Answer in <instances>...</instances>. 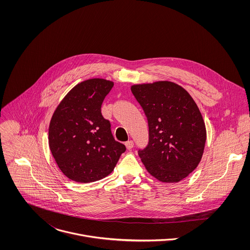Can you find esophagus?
Instances as JSON below:
<instances>
[{
  "label": "esophagus",
  "mask_w": 250,
  "mask_h": 250,
  "mask_svg": "<svg viewBox=\"0 0 250 250\" xmlns=\"http://www.w3.org/2000/svg\"><path fill=\"white\" fill-rule=\"evenodd\" d=\"M125 145H126L127 149H128V150H130V149H132V148H133V146H134V142H133V141H128V142H126V143H125Z\"/></svg>",
  "instance_id": "34e87169"
}]
</instances>
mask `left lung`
<instances>
[{"label": "left lung", "mask_w": 250, "mask_h": 250, "mask_svg": "<svg viewBox=\"0 0 250 250\" xmlns=\"http://www.w3.org/2000/svg\"><path fill=\"white\" fill-rule=\"evenodd\" d=\"M149 127V142L139 156L155 178L175 183L198 166L206 143L201 112L182 86L167 81L132 85Z\"/></svg>", "instance_id": "left-lung-1"}]
</instances>
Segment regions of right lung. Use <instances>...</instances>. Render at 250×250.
<instances>
[{"label": "right lung", "instance_id": "obj_1", "mask_svg": "<svg viewBox=\"0 0 250 250\" xmlns=\"http://www.w3.org/2000/svg\"><path fill=\"white\" fill-rule=\"evenodd\" d=\"M112 86L104 79L83 81L66 94L52 116L50 150L62 173L75 182L106 177L126 151L123 143L114 140L110 122L101 112Z\"/></svg>", "mask_w": 250, "mask_h": 250}]
</instances>
